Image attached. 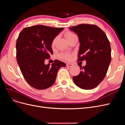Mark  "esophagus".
I'll list each match as a JSON object with an SVG mask.
<instances>
[{
    "mask_svg": "<svg viewBox=\"0 0 125 125\" xmlns=\"http://www.w3.org/2000/svg\"><path fill=\"white\" fill-rule=\"evenodd\" d=\"M66 66H67V67H71L73 66V64L70 63H67L66 64Z\"/></svg>",
    "mask_w": 125,
    "mask_h": 125,
    "instance_id": "34e87169",
    "label": "esophagus"
}]
</instances>
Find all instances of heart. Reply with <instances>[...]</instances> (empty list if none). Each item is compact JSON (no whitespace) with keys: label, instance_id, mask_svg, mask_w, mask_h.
Segmentation results:
<instances>
[{"label":"heart","instance_id":"obj_1","mask_svg":"<svg viewBox=\"0 0 125 125\" xmlns=\"http://www.w3.org/2000/svg\"><path fill=\"white\" fill-rule=\"evenodd\" d=\"M65 36L66 37V38L67 39V41H68L69 40H70V39H71L72 37H73V36H75V35L74 34H73V33L70 32H67L66 33H65ZM57 39V37H55V38L52 41V46H54L55 43V42ZM71 55L69 54H62L59 55V58H62V59H66V60H69L71 58Z\"/></svg>","mask_w":125,"mask_h":125}]
</instances>
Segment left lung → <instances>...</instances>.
<instances>
[{"label": "left lung", "instance_id": "obj_1", "mask_svg": "<svg viewBox=\"0 0 125 125\" xmlns=\"http://www.w3.org/2000/svg\"><path fill=\"white\" fill-rule=\"evenodd\" d=\"M69 29L79 37L78 60L86 62L85 66H80L81 71L73 77V82L82 89L95 88L105 78L111 62L109 41L104 31L95 25L81 24Z\"/></svg>", "mask_w": 125, "mask_h": 125}]
</instances>
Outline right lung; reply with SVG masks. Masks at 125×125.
I'll use <instances>...</instances> for the list:
<instances>
[{
	"instance_id": "right-lung-1",
	"label": "right lung",
	"mask_w": 125,
	"mask_h": 125,
	"mask_svg": "<svg viewBox=\"0 0 125 125\" xmlns=\"http://www.w3.org/2000/svg\"><path fill=\"white\" fill-rule=\"evenodd\" d=\"M63 28L42 25L25 28L16 43L17 60L23 77L33 88L44 90L54 84L58 70L66 64L58 60L45 65L53 54L52 43Z\"/></svg>"
}]
</instances>
